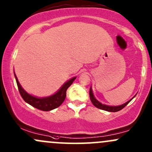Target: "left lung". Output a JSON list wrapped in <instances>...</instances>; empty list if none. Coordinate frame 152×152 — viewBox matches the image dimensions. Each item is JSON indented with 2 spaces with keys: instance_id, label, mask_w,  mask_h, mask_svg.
I'll return each mask as SVG.
<instances>
[{
  "instance_id": "8db88e82",
  "label": "left lung",
  "mask_w": 152,
  "mask_h": 152,
  "mask_svg": "<svg viewBox=\"0 0 152 152\" xmlns=\"http://www.w3.org/2000/svg\"><path fill=\"white\" fill-rule=\"evenodd\" d=\"M89 96H90V99H91V102H92V104H94L96 107L99 108V109L100 110H103L108 111V112H118V111L121 110L123 108H124L127 105L128 103L132 100L133 98L135 96H133L132 99H130L129 101H128L127 102H126L125 104H121V105H119V106H108V105H105V104H102V103L99 102H98L96 99H95L91 87H90V89H89Z\"/></svg>"
}]
</instances>
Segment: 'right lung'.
Here are the masks:
<instances>
[{"mask_svg":"<svg viewBox=\"0 0 152 152\" xmlns=\"http://www.w3.org/2000/svg\"><path fill=\"white\" fill-rule=\"evenodd\" d=\"M14 75L15 78H16V84H17L18 86V89H19V93L21 94V97L23 98V99L26 102H27L28 104H29L30 105L42 111L52 110L56 109V108L58 107L61 105L66 99V91H67L68 88L72 84L73 81L76 78L73 77L71 79H70L69 81H68L66 83H65L62 87L60 89L59 91L55 94L52 95L50 96H48V97L38 98L31 96V95L28 94L27 92H26L20 85L16 74Z\"/></svg>","mask_w":152,"mask_h":152,"instance_id":"right-lung-1","label":"right lung"}]
</instances>
